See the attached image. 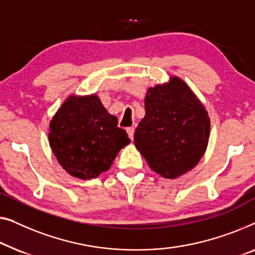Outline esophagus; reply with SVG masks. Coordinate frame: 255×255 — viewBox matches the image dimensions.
Returning a JSON list of instances; mask_svg holds the SVG:
<instances>
[{
    "label": "esophagus",
    "instance_id": "obj_1",
    "mask_svg": "<svg viewBox=\"0 0 255 255\" xmlns=\"http://www.w3.org/2000/svg\"><path fill=\"white\" fill-rule=\"evenodd\" d=\"M134 132H135V128L134 127H129V128H127V134H128V136H129V138L131 139H134Z\"/></svg>",
    "mask_w": 255,
    "mask_h": 255
}]
</instances>
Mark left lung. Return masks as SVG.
I'll return each mask as SVG.
<instances>
[{
  "label": "left lung",
  "instance_id": "left-lung-1",
  "mask_svg": "<svg viewBox=\"0 0 255 255\" xmlns=\"http://www.w3.org/2000/svg\"><path fill=\"white\" fill-rule=\"evenodd\" d=\"M145 116L134 135L149 166L174 179L192 170L208 145L210 120L202 103L179 77L146 91Z\"/></svg>",
  "mask_w": 255,
  "mask_h": 255
}]
</instances>
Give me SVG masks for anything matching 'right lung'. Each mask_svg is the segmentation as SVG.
Segmentation results:
<instances>
[{"label": "right lung", "mask_w": 255, "mask_h": 255, "mask_svg": "<svg viewBox=\"0 0 255 255\" xmlns=\"http://www.w3.org/2000/svg\"><path fill=\"white\" fill-rule=\"evenodd\" d=\"M48 139L61 166L84 180L109 170L120 149L130 143L96 95L68 97L51 120Z\"/></svg>", "instance_id": "right-lung-1"}]
</instances>
